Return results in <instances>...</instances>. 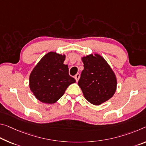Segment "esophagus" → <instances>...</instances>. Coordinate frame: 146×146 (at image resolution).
Segmentation results:
<instances>
[{
  "instance_id": "34e87169",
  "label": "esophagus",
  "mask_w": 146,
  "mask_h": 146,
  "mask_svg": "<svg viewBox=\"0 0 146 146\" xmlns=\"http://www.w3.org/2000/svg\"><path fill=\"white\" fill-rule=\"evenodd\" d=\"M80 75L79 73L76 74V75L75 76V78L76 81H77V82L78 81V80H79V78H80Z\"/></svg>"
}]
</instances>
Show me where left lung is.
Here are the masks:
<instances>
[{
	"label": "left lung",
	"instance_id": "1",
	"mask_svg": "<svg viewBox=\"0 0 146 146\" xmlns=\"http://www.w3.org/2000/svg\"><path fill=\"white\" fill-rule=\"evenodd\" d=\"M84 64L78 84L87 101L100 105L112 98L117 88L113 69L101 55L95 53L81 57Z\"/></svg>",
	"mask_w": 146,
	"mask_h": 146
}]
</instances>
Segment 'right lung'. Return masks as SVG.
<instances>
[{
  "instance_id": "add662e5",
  "label": "right lung",
  "mask_w": 146,
  "mask_h": 146,
  "mask_svg": "<svg viewBox=\"0 0 146 146\" xmlns=\"http://www.w3.org/2000/svg\"><path fill=\"white\" fill-rule=\"evenodd\" d=\"M66 54L50 51L41 58L31 71L29 87L41 103L53 104L64 94L69 85L76 82L69 75Z\"/></svg>"
}]
</instances>
